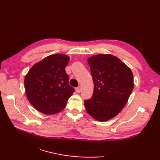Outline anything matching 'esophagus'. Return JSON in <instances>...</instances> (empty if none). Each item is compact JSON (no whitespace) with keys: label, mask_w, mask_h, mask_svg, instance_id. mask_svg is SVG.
Masks as SVG:
<instances>
[{"label":"esophagus","mask_w":160,"mask_h":160,"mask_svg":"<svg viewBox=\"0 0 160 160\" xmlns=\"http://www.w3.org/2000/svg\"><path fill=\"white\" fill-rule=\"evenodd\" d=\"M81 90H82V87H81L80 86H79V87H78L76 88V91L77 93L81 92Z\"/></svg>","instance_id":"34e87169"}]
</instances>
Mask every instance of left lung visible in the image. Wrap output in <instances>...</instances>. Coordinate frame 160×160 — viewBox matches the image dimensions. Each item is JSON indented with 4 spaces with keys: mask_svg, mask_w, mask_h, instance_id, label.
Instances as JSON below:
<instances>
[{
    "mask_svg": "<svg viewBox=\"0 0 160 160\" xmlns=\"http://www.w3.org/2000/svg\"><path fill=\"white\" fill-rule=\"evenodd\" d=\"M87 61L94 90L91 99L84 100V107L95 120L106 122L127 104L133 89V75L127 64L111 54H98Z\"/></svg>",
    "mask_w": 160,
    "mask_h": 160,
    "instance_id": "8db88e82",
    "label": "left lung"
}]
</instances>
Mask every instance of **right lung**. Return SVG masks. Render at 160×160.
<instances>
[{
    "label": "right lung",
    "instance_id": "right-lung-1",
    "mask_svg": "<svg viewBox=\"0 0 160 160\" xmlns=\"http://www.w3.org/2000/svg\"><path fill=\"white\" fill-rule=\"evenodd\" d=\"M69 57L53 54L36 63L25 76L27 98L36 110L45 115L59 113L75 91L69 84L65 67Z\"/></svg>",
    "mask_w": 160,
    "mask_h": 160
}]
</instances>
